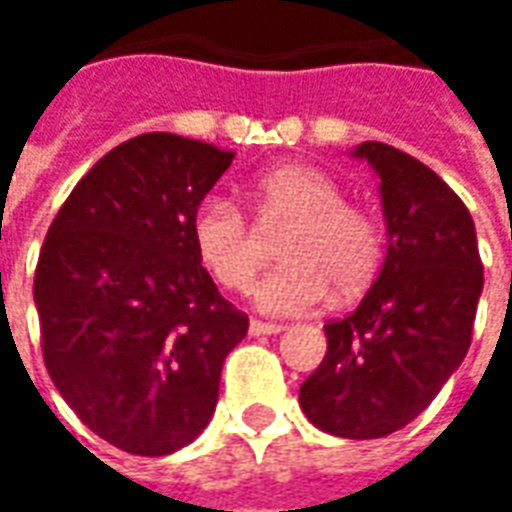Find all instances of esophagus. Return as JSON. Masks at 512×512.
<instances>
[{
	"instance_id": "34e87169",
	"label": "esophagus",
	"mask_w": 512,
	"mask_h": 512,
	"mask_svg": "<svg viewBox=\"0 0 512 512\" xmlns=\"http://www.w3.org/2000/svg\"><path fill=\"white\" fill-rule=\"evenodd\" d=\"M277 332H282V324L260 321V318H252V321H249V335H277Z\"/></svg>"
}]
</instances>
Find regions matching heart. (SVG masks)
<instances>
[{
    "label": "heart",
    "instance_id": "obj_1",
    "mask_svg": "<svg viewBox=\"0 0 512 512\" xmlns=\"http://www.w3.org/2000/svg\"><path fill=\"white\" fill-rule=\"evenodd\" d=\"M266 219L288 221L280 257L288 266L257 282V305L268 313L296 316L316 310L332 288L355 296L368 288L385 257V232L377 216L346 202L330 174L307 163H285L257 182ZM191 241L207 274L227 291H246L255 280L263 249L244 210L205 196L191 213Z\"/></svg>",
    "mask_w": 512,
    "mask_h": 512
}]
</instances>
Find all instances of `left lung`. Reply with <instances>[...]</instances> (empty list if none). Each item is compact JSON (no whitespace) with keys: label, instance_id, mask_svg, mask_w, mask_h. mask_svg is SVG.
<instances>
[{"label":"left lung","instance_id":"1","mask_svg":"<svg viewBox=\"0 0 512 512\" xmlns=\"http://www.w3.org/2000/svg\"><path fill=\"white\" fill-rule=\"evenodd\" d=\"M355 155L380 174L388 255L357 310L324 324L299 405L318 430L366 441L410 424L463 363L482 260L471 213L430 166L380 141Z\"/></svg>","mask_w":512,"mask_h":512}]
</instances>
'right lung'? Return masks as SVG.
<instances>
[{
	"instance_id": "right-lung-1",
	"label": "right lung",
	"mask_w": 512,
	"mask_h": 512,
	"mask_svg": "<svg viewBox=\"0 0 512 512\" xmlns=\"http://www.w3.org/2000/svg\"><path fill=\"white\" fill-rule=\"evenodd\" d=\"M235 152L171 132L110 149L57 210L35 266L41 349L60 396L130 455H171L216 410L249 318L196 257L191 213Z\"/></svg>"
}]
</instances>
